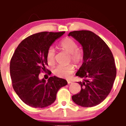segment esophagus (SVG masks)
<instances>
[{"label":"esophagus","instance_id":"esophagus-1","mask_svg":"<svg viewBox=\"0 0 126 126\" xmlns=\"http://www.w3.org/2000/svg\"><path fill=\"white\" fill-rule=\"evenodd\" d=\"M67 82H68V84L72 83V81H70V80H68V81H67Z\"/></svg>","mask_w":126,"mask_h":126}]
</instances>
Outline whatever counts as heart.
Wrapping results in <instances>:
<instances>
[{
  "instance_id": "1",
  "label": "heart",
  "mask_w": 126,
  "mask_h": 126,
  "mask_svg": "<svg viewBox=\"0 0 126 126\" xmlns=\"http://www.w3.org/2000/svg\"><path fill=\"white\" fill-rule=\"evenodd\" d=\"M59 46L62 50L69 54L70 61H72L77 65L81 63L84 58V52L82 49L78 48V44L70 38L66 37L60 41ZM55 50L50 47L46 52V60L48 64L53 66L56 63ZM75 71V66L73 64H69L66 66H57L53 71L56 76L61 78H67Z\"/></svg>"
}]
</instances>
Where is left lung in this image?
<instances>
[{
    "mask_svg": "<svg viewBox=\"0 0 126 126\" xmlns=\"http://www.w3.org/2000/svg\"><path fill=\"white\" fill-rule=\"evenodd\" d=\"M82 46L83 63L76 74L83 79L78 82L81 91L72 96L76 104L91 107L101 103L111 92L116 75L115 60L111 50L100 37L91 31L70 32Z\"/></svg>",
    "mask_w": 126,
    "mask_h": 126,
    "instance_id": "1",
    "label": "left lung"
}]
</instances>
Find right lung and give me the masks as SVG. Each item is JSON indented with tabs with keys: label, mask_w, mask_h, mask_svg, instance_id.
<instances>
[{
	"label": "right lung",
	"mask_w": 126,
	"mask_h": 126,
	"mask_svg": "<svg viewBox=\"0 0 126 126\" xmlns=\"http://www.w3.org/2000/svg\"><path fill=\"white\" fill-rule=\"evenodd\" d=\"M64 33L44 32L32 34L23 39L14 53L10 66L12 85L20 99L29 106H50L56 100L58 91L68 84L65 79L56 76L50 77L47 82L39 79L41 72H49L45 67L47 49Z\"/></svg>",
	"instance_id": "add662e5"
}]
</instances>
